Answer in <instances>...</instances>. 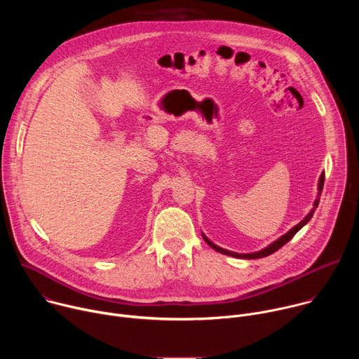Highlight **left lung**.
Listing matches in <instances>:
<instances>
[{"label": "left lung", "mask_w": 359, "mask_h": 359, "mask_svg": "<svg viewBox=\"0 0 359 359\" xmlns=\"http://www.w3.org/2000/svg\"><path fill=\"white\" fill-rule=\"evenodd\" d=\"M324 179H325V175L323 173L321 175V177H320V183H318V196L321 194V191H323V187H324ZM318 203H320V198H317L316 200V203H314V209L305 216V219L302 220V222H299L297 226H294L288 233H285L284 236H281L278 240H276L273 244H270L269 247H266V248H263V250H260V251H257V252H250V254H238V252H233V251H229V250H224V248H222V247H219V245H216V244H213L206 236L203 234V238L206 240V243L212 247V248H215L216 251H219V252H222V254H226V255H231V257H237V259H248V260H251V259H263V257H267V255H270V254H273V252H276L278 248H281L284 244H287L295 234H297V231L301 229V227H304L306 223H309L310 220H311V217H313V215H314V210H316V208L318 206Z\"/></svg>", "instance_id": "1"}]
</instances>
